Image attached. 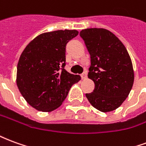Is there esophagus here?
<instances>
[{"label":"esophagus","instance_id":"34e87169","mask_svg":"<svg viewBox=\"0 0 146 146\" xmlns=\"http://www.w3.org/2000/svg\"><path fill=\"white\" fill-rule=\"evenodd\" d=\"M81 78H82V79H86V78H87V72H84V73H82V74H81Z\"/></svg>","mask_w":146,"mask_h":146}]
</instances>
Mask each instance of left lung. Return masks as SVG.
Listing matches in <instances>:
<instances>
[{
    "label": "left lung",
    "mask_w": 146,
    "mask_h": 146,
    "mask_svg": "<svg viewBox=\"0 0 146 146\" xmlns=\"http://www.w3.org/2000/svg\"><path fill=\"white\" fill-rule=\"evenodd\" d=\"M90 56L89 79L95 83L92 93L86 94L89 102L101 112L119 107L132 88L135 74L125 46L112 32L102 28L82 30Z\"/></svg>",
    "instance_id": "left-lung-1"
}]
</instances>
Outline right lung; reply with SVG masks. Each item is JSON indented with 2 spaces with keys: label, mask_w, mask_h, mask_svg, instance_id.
Here are the masks:
<instances>
[{
  "label": "right lung",
  "mask_w": 146,
  "mask_h": 146,
  "mask_svg": "<svg viewBox=\"0 0 146 146\" xmlns=\"http://www.w3.org/2000/svg\"><path fill=\"white\" fill-rule=\"evenodd\" d=\"M77 35L76 30L42 33L30 41L21 54L16 84L27 103L36 110H56L70 88L80 80L79 75L64 69L66 44Z\"/></svg>",
  "instance_id": "add662e5"
}]
</instances>
